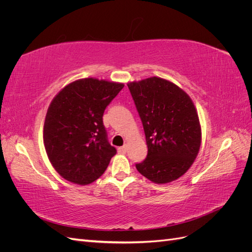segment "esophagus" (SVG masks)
I'll return each mask as SVG.
<instances>
[{
  "label": "esophagus",
  "mask_w": 252,
  "mask_h": 252,
  "mask_svg": "<svg viewBox=\"0 0 252 252\" xmlns=\"http://www.w3.org/2000/svg\"><path fill=\"white\" fill-rule=\"evenodd\" d=\"M118 151L120 152V154H126V151H127V145H124V146L119 147V148H118Z\"/></svg>",
  "instance_id": "esophagus-1"
}]
</instances>
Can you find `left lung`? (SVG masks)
Returning a JSON list of instances; mask_svg holds the SVG:
<instances>
[{"instance_id": "1", "label": "left lung", "mask_w": 252, "mask_h": 252, "mask_svg": "<svg viewBox=\"0 0 252 252\" xmlns=\"http://www.w3.org/2000/svg\"><path fill=\"white\" fill-rule=\"evenodd\" d=\"M144 127L148 154L138 171L166 184L182 177L199 154L202 130L190 96L172 82L152 77L127 84Z\"/></svg>"}]
</instances>
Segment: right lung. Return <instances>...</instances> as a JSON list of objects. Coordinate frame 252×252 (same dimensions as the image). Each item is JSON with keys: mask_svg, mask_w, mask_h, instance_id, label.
<instances>
[{"mask_svg": "<svg viewBox=\"0 0 252 252\" xmlns=\"http://www.w3.org/2000/svg\"><path fill=\"white\" fill-rule=\"evenodd\" d=\"M123 87L122 83L86 78L68 84L53 97L43 140L51 165L65 180L90 184L117 154L107 140L103 114Z\"/></svg>", "mask_w": 252, "mask_h": 252, "instance_id": "obj_1", "label": "right lung"}]
</instances>
